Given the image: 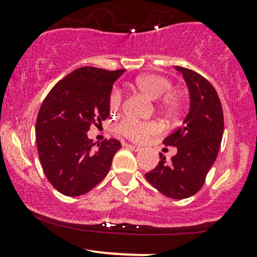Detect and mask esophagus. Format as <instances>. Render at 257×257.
I'll list each match as a JSON object with an SVG mask.
<instances>
[{
  "instance_id": "34e87169",
  "label": "esophagus",
  "mask_w": 257,
  "mask_h": 257,
  "mask_svg": "<svg viewBox=\"0 0 257 257\" xmlns=\"http://www.w3.org/2000/svg\"><path fill=\"white\" fill-rule=\"evenodd\" d=\"M125 147L128 148V149H131V150H134V152H139V150H141V148H139L138 145H132V144H126Z\"/></svg>"
}]
</instances>
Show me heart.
<instances>
[{
  "mask_svg": "<svg viewBox=\"0 0 257 257\" xmlns=\"http://www.w3.org/2000/svg\"><path fill=\"white\" fill-rule=\"evenodd\" d=\"M136 87L150 99H159V109L167 115H175L180 109V98L173 93V84L169 79L159 74H142L136 78ZM121 95L118 92L113 93L109 99V108L116 112L120 108ZM118 132L125 138L133 142L147 141L149 137L160 133V125L157 121H138L136 119H123L118 124Z\"/></svg>",
  "mask_w": 257,
  "mask_h": 257,
  "instance_id": "heart-1",
  "label": "heart"
}]
</instances>
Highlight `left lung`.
Returning <instances> with one entry per match:
<instances>
[{
  "label": "left lung",
  "instance_id": "1",
  "mask_svg": "<svg viewBox=\"0 0 257 257\" xmlns=\"http://www.w3.org/2000/svg\"><path fill=\"white\" fill-rule=\"evenodd\" d=\"M190 92V110L175 132L164 139L178 152L167 162L160 153L159 164L145 178L157 190L172 199L194 195L205 183L224 133V113L216 90L208 79L193 69L177 66Z\"/></svg>",
  "mask_w": 257,
  "mask_h": 257
}]
</instances>
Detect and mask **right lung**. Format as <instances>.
Listing matches in <instances>:
<instances>
[{"instance_id":"add662e5","label":"right lung","mask_w":257,"mask_h":257,"mask_svg":"<svg viewBox=\"0 0 257 257\" xmlns=\"http://www.w3.org/2000/svg\"><path fill=\"white\" fill-rule=\"evenodd\" d=\"M123 72L82 67L59 80L41 105L36 120L38 158L48 181L63 195L92 190L121 148L112 138L94 149L87 132L108 118L110 92Z\"/></svg>"}]
</instances>
